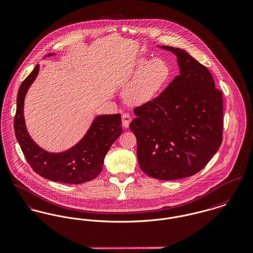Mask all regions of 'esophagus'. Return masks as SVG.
<instances>
[{"label":"esophagus","instance_id":"esophagus-1","mask_svg":"<svg viewBox=\"0 0 253 253\" xmlns=\"http://www.w3.org/2000/svg\"><path fill=\"white\" fill-rule=\"evenodd\" d=\"M131 120H132V118H131V116L129 114H123L122 115V125H123V127L128 128Z\"/></svg>","mask_w":253,"mask_h":253}]
</instances>
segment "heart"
<instances>
[{"instance_id": "1", "label": "heart", "mask_w": 253, "mask_h": 253, "mask_svg": "<svg viewBox=\"0 0 253 253\" xmlns=\"http://www.w3.org/2000/svg\"><path fill=\"white\" fill-rule=\"evenodd\" d=\"M136 71L137 74L124 90L125 100L132 105H140L151 100L170 75L169 64L159 58L149 61L146 58H139Z\"/></svg>"}]
</instances>
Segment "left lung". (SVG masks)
<instances>
[{
	"instance_id": "8db88e82",
	"label": "left lung",
	"mask_w": 253,
	"mask_h": 253,
	"mask_svg": "<svg viewBox=\"0 0 253 253\" xmlns=\"http://www.w3.org/2000/svg\"><path fill=\"white\" fill-rule=\"evenodd\" d=\"M177 57L180 74L158 96L136 107L130 129L140 169L160 180L200 171L222 141L223 101L206 66L180 48L161 46Z\"/></svg>"
}]
</instances>
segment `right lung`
Listing matches in <instances>:
<instances>
[{
    "label": "right lung",
    "instance_id": "1",
    "mask_svg": "<svg viewBox=\"0 0 253 253\" xmlns=\"http://www.w3.org/2000/svg\"><path fill=\"white\" fill-rule=\"evenodd\" d=\"M49 54L48 56H53ZM37 64L23 81L17 95L14 131L27 162L38 174L64 184H82L96 178L102 171L104 159L110 147L122 133L121 116L102 115L95 117L84 136L68 150L60 153L47 152L29 135L24 119L26 93L39 74Z\"/></svg>",
    "mask_w": 253,
    "mask_h": 253
}]
</instances>
